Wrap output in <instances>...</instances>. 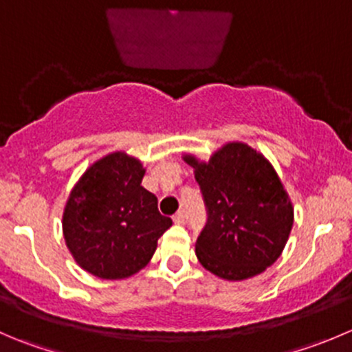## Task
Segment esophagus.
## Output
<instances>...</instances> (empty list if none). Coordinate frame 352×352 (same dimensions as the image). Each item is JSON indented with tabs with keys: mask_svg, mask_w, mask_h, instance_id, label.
<instances>
[{
	"mask_svg": "<svg viewBox=\"0 0 352 352\" xmlns=\"http://www.w3.org/2000/svg\"><path fill=\"white\" fill-rule=\"evenodd\" d=\"M173 221H175V223H179V225H184L187 221L186 213H184V211H179V213H175V214H173Z\"/></svg>",
	"mask_w": 352,
	"mask_h": 352,
	"instance_id": "esophagus-1",
	"label": "esophagus"
}]
</instances>
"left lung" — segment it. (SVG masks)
Segmentation results:
<instances>
[{
	"label": "left lung",
	"mask_w": 352,
	"mask_h": 352,
	"mask_svg": "<svg viewBox=\"0 0 352 352\" xmlns=\"http://www.w3.org/2000/svg\"><path fill=\"white\" fill-rule=\"evenodd\" d=\"M186 162L206 206L196 256L211 274L244 280L277 261L291 234L294 210L274 166L241 142L223 146L208 163Z\"/></svg>",
	"instance_id": "obj_1"
}]
</instances>
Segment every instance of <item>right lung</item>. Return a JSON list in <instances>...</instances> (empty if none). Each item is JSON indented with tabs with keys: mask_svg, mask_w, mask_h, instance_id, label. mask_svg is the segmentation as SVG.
<instances>
[{
	"mask_svg": "<svg viewBox=\"0 0 352 352\" xmlns=\"http://www.w3.org/2000/svg\"><path fill=\"white\" fill-rule=\"evenodd\" d=\"M138 160L113 153L94 163L72 190L63 213V235L75 261L100 278L134 275L148 265L172 218L141 186Z\"/></svg>",
	"mask_w": 352,
	"mask_h": 352,
	"instance_id": "obj_1",
	"label": "right lung"
}]
</instances>
